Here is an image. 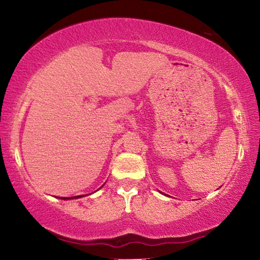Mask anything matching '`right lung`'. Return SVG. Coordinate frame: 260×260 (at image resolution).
<instances>
[{"label":"right lung","mask_w":260,"mask_h":260,"mask_svg":"<svg viewBox=\"0 0 260 260\" xmlns=\"http://www.w3.org/2000/svg\"><path fill=\"white\" fill-rule=\"evenodd\" d=\"M81 197H84V196H77V197H71V198H60V199H63V200H69V199H77V198H81Z\"/></svg>","instance_id":"right-lung-1"}]
</instances>
